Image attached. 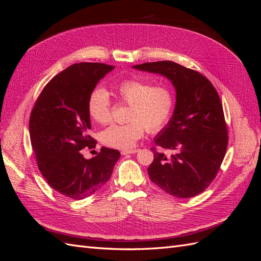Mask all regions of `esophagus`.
Returning <instances> with one entry per match:
<instances>
[{
  "label": "esophagus",
  "instance_id": "obj_1",
  "mask_svg": "<svg viewBox=\"0 0 261 261\" xmlns=\"http://www.w3.org/2000/svg\"><path fill=\"white\" fill-rule=\"evenodd\" d=\"M139 150L138 149H129V150H122V154H129V153H136V152H138Z\"/></svg>",
  "mask_w": 261,
  "mask_h": 261
}]
</instances>
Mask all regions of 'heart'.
Instances as JSON below:
<instances>
[{
	"label": "heart",
	"mask_w": 261,
	"mask_h": 261,
	"mask_svg": "<svg viewBox=\"0 0 261 261\" xmlns=\"http://www.w3.org/2000/svg\"><path fill=\"white\" fill-rule=\"evenodd\" d=\"M116 92L124 103L129 106L128 123L114 124L101 133L102 144L116 149H129L144 136L145 130L158 133L170 122L174 111L175 98L167 86L128 78L116 85ZM87 110L99 124L112 120V100L103 87H96L88 98Z\"/></svg>",
	"instance_id": "obj_1"
}]
</instances>
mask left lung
I'll return each instance as SVG.
<instances>
[{
    "label": "left lung",
    "mask_w": 261,
    "mask_h": 261,
    "mask_svg": "<svg viewBox=\"0 0 261 261\" xmlns=\"http://www.w3.org/2000/svg\"><path fill=\"white\" fill-rule=\"evenodd\" d=\"M134 68L163 75L176 90L171 121L154 139V159L148 174L168 194L191 198L202 193L215 179L227 148V126L222 102L207 77L172 61L135 65Z\"/></svg>",
    "instance_id": "1"
}]
</instances>
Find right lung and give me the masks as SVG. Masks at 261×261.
Instances as JSON below:
<instances>
[{"mask_svg": "<svg viewBox=\"0 0 261 261\" xmlns=\"http://www.w3.org/2000/svg\"><path fill=\"white\" fill-rule=\"evenodd\" d=\"M113 68L103 63L69 66L45 85L30 114V141L38 169L53 189L70 199H84L100 189L121 156L118 150L105 147L89 160L83 155L84 148L97 144L89 135V94Z\"/></svg>", "mask_w": 261, "mask_h": 261, "instance_id": "1", "label": "right lung"}]
</instances>
